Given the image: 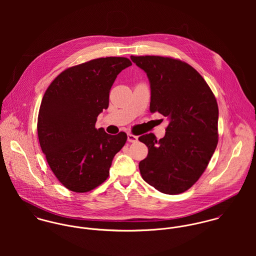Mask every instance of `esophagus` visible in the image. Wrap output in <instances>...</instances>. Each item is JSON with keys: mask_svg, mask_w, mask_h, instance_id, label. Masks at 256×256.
Listing matches in <instances>:
<instances>
[{"mask_svg": "<svg viewBox=\"0 0 256 256\" xmlns=\"http://www.w3.org/2000/svg\"><path fill=\"white\" fill-rule=\"evenodd\" d=\"M127 140H128V142H130V143H135V142L138 141V137L135 136V135H133V134H131V133H128V134H127Z\"/></svg>", "mask_w": 256, "mask_h": 256, "instance_id": "esophagus-1", "label": "esophagus"}]
</instances>
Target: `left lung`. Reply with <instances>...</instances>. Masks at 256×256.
I'll return each mask as SVG.
<instances>
[{"label": "left lung", "mask_w": 256, "mask_h": 256, "mask_svg": "<svg viewBox=\"0 0 256 256\" xmlns=\"http://www.w3.org/2000/svg\"><path fill=\"white\" fill-rule=\"evenodd\" d=\"M148 76L150 111L168 117L166 136L139 137L148 150L139 168L160 192L176 195L189 189L206 170L218 144L219 108L211 88L194 68L178 59L131 56Z\"/></svg>", "instance_id": "obj_1"}]
</instances>
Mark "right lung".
<instances>
[{
  "label": "right lung",
  "instance_id": "1",
  "mask_svg": "<svg viewBox=\"0 0 256 256\" xmlns=\"http://www.w3.org/2000/svg\"><path fill=\"white\" fill-rule=\"evenodd\" d=\"M124 57L94 59L57 76L46 90L38 113L37 133L47 162L66 188L84 193L104 182L114 156L127 135L96 129L108 110L117 74L131 66Z\"/></svg>",
  "mask_w": 256,
  "mask_h": 256
}]
</instances>
